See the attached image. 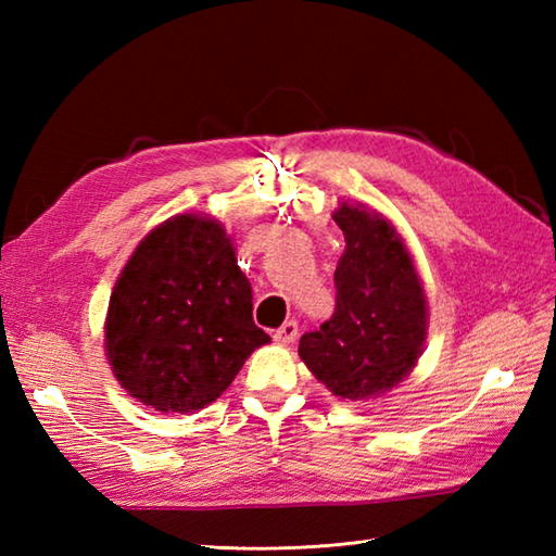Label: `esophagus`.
<instances>
[{
  "label": "esophagus",
  "mask_w": 556,
  "mask_h": 556,
  "mask_svg": "<svg viewBox=\"0 0 556 556\" xmlns=\"http://www.w3.org/2000/svg\"><path fill=\"white\" fill-rule=\"evenodd\" d=\"M299 337V323L296 320H289L281 325L277 332H275V341H279V344H293Z\"/></svg>",
  "instance_id": "1"
}]
</instances>
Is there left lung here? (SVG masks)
<instances>
[{
  "instance_id": "left-lung-1",
  "label": "left lung",
  "mask_w": 556,
  "mask_h": 556,
  "mask_svg": "<svg viewBox=\"0 0 556 556\" xmlns=\"http://www.w3.org/2000/svg\"><path fill=\"white\" fill-rule=\"evenodd\" d=\"M344 231L334 315L301 337L299 356L329 392L349 401L382 396L416 368L428 339V299L394 224L365 205L339 203Z\"/></svg>"
}]
</instances>
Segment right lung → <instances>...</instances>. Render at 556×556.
I'll use <instances>...</instances> for the list:
<instances>
[{
    "instance_id": "add662e5",
    "label": "right lung",
    "mask_w": 556,
    "mask_h": 556,
    "mask_svg": "<svg viewBox=\"0 0 556 556\" xmlns=\"http://www.w3.org/2000/svg\"><path fill=\"white\" fill-rule=\"evenodd\" d=\"M269 337L217 219L176 215L152 229L116 279L104 351L119 384L162 413L205 408Z\"/></svg>"
}]
</instances>
